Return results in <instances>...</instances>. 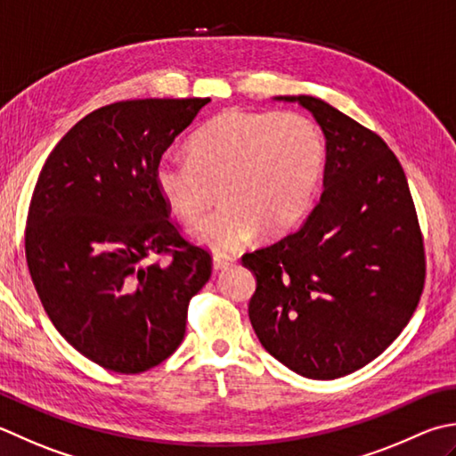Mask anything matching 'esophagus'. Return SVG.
Segmentation results:
<instances>
[{"label":"esophagus","mask_w":456,"mask_h":456,"mask_svg":"<svg viewBox=\"0 0 456 456\" xmlns=\"http://www.w3.org/2000/svg\"><path fill=\"white\" fill-rule=\"evenodd\" d=\"M235 263V258L231 256H223V255H216L213 256V271H225L229 269L231 265Z\"/></svg>","instance_id":"esophagus-1"}]
</instances>
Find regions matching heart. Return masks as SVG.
Segmentation results:
<instances>
[{
	"label": "heart",
	"instance_id": "obj_1",
	"mask_svg": "<svg viewBox=\"0 0 456 456\" xmlns=\"http://www.w3.org/2000/svg\"><path fill=\"white\" fill-rule=\"evenodd\" d=\"M326 150L306 116L229 109L191 140V156L166 151L154 182L177 216L198 219L223 185L221 209L191 227L198 243L227 253L261 229L289 233L305 219L324 172Z\"/></svg>",
	"mask_w": 456,
	"mask_h": 456
}]
</instances>
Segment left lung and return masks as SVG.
Here are the masks:
<instances>
[{
    "label": "left lung",
    "mask_w": 456,
    "mask_h": 456,
    "mask_svg": "<svg viewBox=\"0 0 456 456\" xmlns=\"http://www.w3.org/2000/svg\"><path fill=\"white\" fill-rule=\"evenodd\" d=\"M274 101L322 128L324 191L297 231L240 258L256 279L248 318L289 370L336 379L376 360L413 316L423 237L403 167L376 132L316 96Z\"/></svg>",
    "instance_id": "obj_1"
}]
</instances>
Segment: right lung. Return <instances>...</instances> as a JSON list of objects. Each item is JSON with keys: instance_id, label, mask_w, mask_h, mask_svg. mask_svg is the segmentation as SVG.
Listing matches in <instances>:
<instances>
[{"instance_id": "obj_1", "label": "right lung", "mask_w": 456, "mask_h": 456, "mask_svg": "<svg viewBox=\"0 0 456 456\" xmlns=\"http://www.w3.org/2000/svg\"><path fill=\"white\" fill-rule=\"evenodd\" d=\"M211 98L102 106L61 138L35 183L25 256L59 334L91 362L140 373L169 358L211 256L169 221L159 156ZM169 252L167 265L146 264Z\"/></svg>"}]
</instances>
